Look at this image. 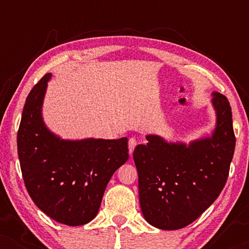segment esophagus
Wrapping results in <instances>:
<instances>
[{
    "label": "esophagus",
    "instance_id": "34e87169",
    "mask_svg": "<svg viewBox=\"0 0 249 249\" xmlns=\"http://www.w3.org/2000/svg\"><path fill=\"white\" fill-rule=\"evenodd\" d=\"M136 145H137V141H136V138L131 137L130 139H129V142H128V146H129V154H132V152H134Z\"/></svg>",
    "mask_w": 249,
    "mask_h": 249
}]
</instances>
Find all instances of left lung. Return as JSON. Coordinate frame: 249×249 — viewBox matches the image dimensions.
Returning a JSON list of instances; mask_svg holds the SVG:
<instances>
[{
    "instance_id": "1",
    "label": "left lung",
    "mask_w": 249,
    "mask_h": 249,
    "mask_svg": "<svg viewBox=\"0 0 249 249\" xmlns=\"http://www.w3.org/2000/svg\"><path fill=\"white\" fill-rule=\"evenodd\" d=\"M216 124L212 136L168 142L147 135L136 146L139 203L145 220L162 230L181 229L212 205L226 185L236 146L228 98L214 91Z\"/></svg>"
}]
</instances>
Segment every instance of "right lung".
I'll list each match as a JSON object with an SVG mask.
<instances>
[{
  "mask_svg": "<svg viewBox=\"0 0 249 249\" xmlns=\"http://www.w3.org/2000/svg\"><path fill=\"white\" fill-rule=\"evenodd\" d=\"M46 73L27 97L17 144L27 192L40 211L56 222L83 226L100 210L113 173L127 162L128 138L66 141L43 121Z\"/></svg>",
  "mask_w": 249,
  "mask_h": 249,
  "instance_id": "1",
  "label": "right lung"
}]
</instances>
